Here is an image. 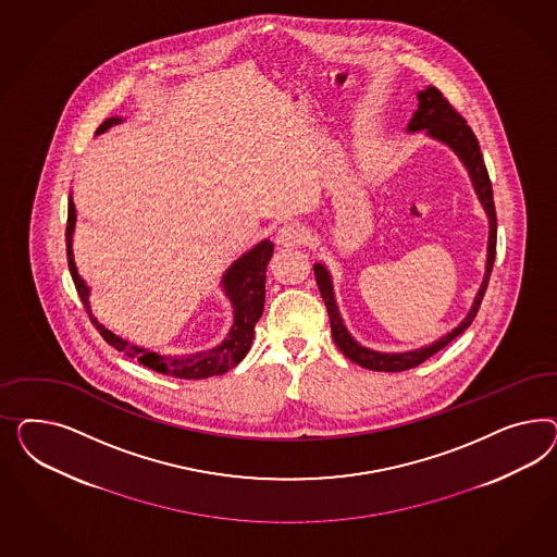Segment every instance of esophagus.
Returning <instances> with one entry per match:
<instances>
[{
    "label": "esophagus",
    "mask_w": 557,
    "mask_h": 557,
    "mask_svg": "<svg viewBox=\"0 0 557 557\" xmlns=\"http://www.w3.org/2000/svg\"><path fill=\"white\" fill-rule=\"evenodd\" d=\"M306 238H308V233L300 222H287L277 231L275 243L282 247H296V245L306 243Z\"/></svg>",
    "instance_id": "esophagus-1"
}]
</instances>
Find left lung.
I'll list each match as a JSON object with an SVG mask.
<instances>
[{
    "instance_id": "8db88e82",
    "label": "left lung",
    "mask_w": 557,
    "mask_h": 557,
    "mask_svg": "<svg viewBox=\"0 0 557 557\" xmlns=\"http://www.w3.org/2000/svg\"><path fill=\"white\" fill-rule=\"evenodd\" d=\"M408 131L410 133L426 131L433 138L449 145L459 154V159L466 163V168H468L470 175H472L475 194H478L480 202L484 203L490 219L488 261H486V275H484V282L480 286L475 300H473L472 310L468 312V317L461 321V324L454 329L449 335L435 341L431 347H422V349L408 351V354H377V351H370V349L361 347L359 343H355L354 337L347 333V329L343 326V321L338 317L337 304H335V298H333L331 275L326 273L324 265L317 263L314 265L317 286L321 289L322 300H324L326 312H329V321H331V333H333V338H335L338 349L357 366L373 371L412 370V368L421 366L422 361H426L431 355L441 351L457 335H461L472 324L478 310H480V304H482V298H484L486 287H488L494 257H496V210H494L488 169L484 165L480 143H478V138L473 135L472 128L468 126L466 119L457 112L456 108L438 91L437 87L429 85L424 91H419V110L414 112V116L410 120Z\"/></svg>"
}]
</instances>
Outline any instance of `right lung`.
I'll use <instances>...</instances> for the list:
<instances>
[{"instance_id": "add662e5", "label": "right lung", "mask_w": 557, "mask_h": 557, "mask_svg": "<svg viewBox=\"0 0 557 557\" xmlns=\"http://www.w3.org/2000/svg\"><path fill=\"white\" fill-rule=\"evenodd\" d=\"M119 122L120 119L103 120V124L96 131V135H101L103 131H108L110 126H114ZM73 226H75V206L69 200L67 233H65L69 271H71L75 289H77L94 326L98 329V333L103 337V341L108 345H112L116 351L126 355V357H133L149 370L165 373L171 377L203 380V377L220 375L224 371L233 370L236 363L251 349L255 324L261 319L263 302H265V271H268V263H270L271 255H273V243L271 240H261L249 253L243 255L235 265L226 271V275L222 280L224 287H226V294L231 296V302L235 308V322H233L231 335L222 341V345L212 349V351H203V354L187 355V357H165V355L152 354L147 349L128 345L126 341L116 337L114 333H110L106 326H101L100 322L94 319V314L89 312V302H87V286H85L84 280L79 277L75 261H73V251H71Z\"/></svg>"}]
</instances>
